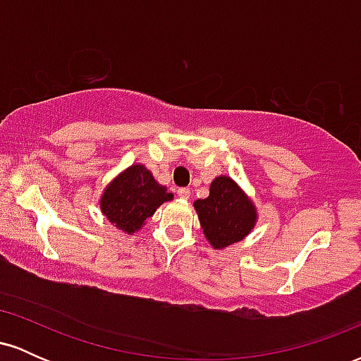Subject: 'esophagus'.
I'll use <instances>...</instances> for the list:
<instances>
[{"mask_svg":"<svg viewBox=\"0 0 361 361\" xmlns=\"http://www.w3.org/2000/svg\"><path fill=\"white\" fill-rule=\"evenodd\" d=\"M178 197L183 198V200H188V198H190V190L188 188H178Z\"/></svg>","mask_w":361,"mask_h":361,"instance_id":"34e87169","label":"esophagus"}]
</instances>
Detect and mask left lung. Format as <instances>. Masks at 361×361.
Instances as JSON below:
<instances>
[{
    "label": "left lung",
    "mask_w": 361,
    "mask_h": 361,
    "mask_svg": "<svg viewBox=\"0 0 361 361\" xmlns=\"http://www.w3.org/2000/svg\"><path fill=\"white\" fill-rule=\"evenodd\" d=\"M207 241L215 250H224L241 241L255 227L256 207L233 178L217 176L210 193L193 204Z\"/></svg>",
    "instance_id": "obj_1"
}]
</instances>
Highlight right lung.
Listing matches in <instances>:
<instances>
[{
	"instance_id": "obj_1",
	"label": "right lung",
	"mask_w": 361,
	"mask_h": 361,
	"mask_svg": "<svg viewBox=\"0 0 361 361\" xmlns=\"http://www.w3.org/2000/svg\"><path fill=\"white\" fill-rule=\"evenodd\" d=\"M168 200H173V193H168L166 186L157 183L146 166L132 164L106 186L100 209L115 227L132 234Z\"/></svg>"
}]
</instances>
